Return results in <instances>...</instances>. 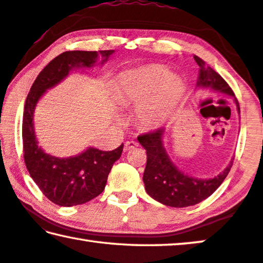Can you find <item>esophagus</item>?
Here are the masks:
<instances>
[{
	"instance_id": "34e87169",
	"label": "esophagus",
	"mask_w": 263,
	"mask_h": 263,
	"mask_svg": "<svg viewBox=\"0 0 263 263\" xmlns=\"http://www.w3.org/2000/svg\"><path fill=\"white\" fill-rule=\"evenodd\" d=\"M138 146V143H137V141H126V143H125V145H124V152H127V151H130V149H132V148H135V147H137Z\"/></svg>"
}]
</instances>
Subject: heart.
Returning a JSON list of instances; mask_svg holds the SVG:
<instances>
[{
	"label": "heart",
	"mask_w": 263,
	"mask_h": 263,
	"mask_svg": "<svg viewBox=\"0 0 263 263\" xmlns=\"http://www.w3.org/2000/svg\"><path fill=\"white\" fill-rule=\"evenodd\" d=\"M182 95L184 85L180 79L159 66L122 73L115 90L118 105L137 106L136 118L145 127H157L167 122Z\"/></svg>",
	"instance_id": "b5f03b06"
}]
</instances>
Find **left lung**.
Masks as SVG:
<instances>
[{
	"label": "left lung",
	"mask_w": 263,
	"mask_h": 263,
	"mask_svg": "<svg viewBox=\"0 0 263 263\" xmlns=\"http://www.w3.org/2000/svg\"><path fill=\"white\" fill-rule=\"evenodd\" d=\"M199 65V76L197 86L199 89L212 90L221 95L234 98L237 112L240 114L239 103L226 81L208 66L201 58L194 56ZM165 130H159L139 136L138 141L146 149V167L144 171L143 180L149 197L162 205L170 207H189L197 205L202 200L207 199L222 184L224 178L231 171L233 161L228 164L221 173L214 178L200 179L191 177L179 170L164 146Z\"/></svg>",
	"instance_id": "obj_1"
}]
</instances>
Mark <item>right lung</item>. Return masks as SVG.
<instances>
[{
	"label": "right lung",
	"mask_w": 263,
	"mask_h": 263,
	"mask_svg": "<svg viewBox=\"0 0 263 263\" xmlns=\"http://www.w3.org/2000/svg\"><path fill=\"white\" fill-rule=\"evenodd\" d=\"M114 52L115 50L99 52L74 50L61 53L40 72L27 97L22 125L24 162L42 193L56 205L71 207L98 197L105 189L112 166L122 156L124 145L114 151H101L90 146L77 156L68 158L45 153L39 146L35 135V107L42 96L60 84L70 71L92 68L99 56L104 64Z\"/></svg>",
	"instance_id": "1"
}]
</instances>
